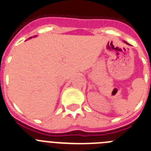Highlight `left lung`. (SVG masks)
<instances>
[{
    "instance_id": "1",
    "label": "left lung",
    "mask_w": 151,
    "mask_h": 151,
    "mask_svg": "<svg viewBox=\"0 0 151 151\" xmlns=\"http://www.w3.org/2000/svg\"><path fill=\"white\" fill-rule=\"evenodd\" d=\"M126 43H127V42H126Z\"/></svg>"
}]
</instances>
